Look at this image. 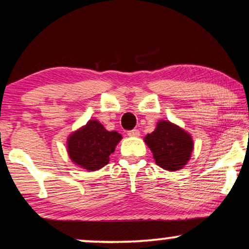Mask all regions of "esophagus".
<instances>
[{"mask_svg":"<svg viewBox=\"0 0 249 249\" xmlns=\"http://www.w3.org/2000/svg\"><path fill=\"white\" fill-rule=\"evenodd\" d=\"M140 135H141V132H140V130H138V129H132V130L128 131V136L129 137H140Z\"/></svg>","mask_w":249,"mask_h":249,"instance_id":"34e87169","label":"esophagus"}]
</instances>
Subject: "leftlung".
I'll list each match as a JSON object with an SVG mask.
<instances>
[{
  "mask_svg": "<svg viewBox=\"0 0 249 249\" xmlns=\"http://www.w3.org/2000/svg\"><path fill=\"white\" fill-rule=\"evenodd\" d=\"M152 151L158 166L168 172L183 169L191 159L193 140L191 134L168 120H160L153 132L144 137Z\"/></svg>",
  "mask_w": 249,
  "mask_h": 249,
  "instance_id": "obj_1",
  "label": "left lung"
}]
</instances>
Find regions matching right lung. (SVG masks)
Instances as JSON below:
<instances>
[{
    "mask_svg": "<svg viewBox=\"0 0 249 249\" xmlns=\"http://www.w3.org/2000/svg\"><path fill=\"white\" fill-rule=\"evenodd\" d=\"M121 140L118 131L106 130L101 122L91 119L67 137V154L74 164L96 172L108 163Z\"/></svg>",
    "mask_w": 249,
    "mask_h": 249,
    "instance_id": "right-lung-1",
    "label": "right lung"
}]
</instances>
